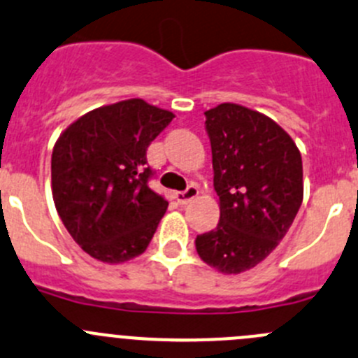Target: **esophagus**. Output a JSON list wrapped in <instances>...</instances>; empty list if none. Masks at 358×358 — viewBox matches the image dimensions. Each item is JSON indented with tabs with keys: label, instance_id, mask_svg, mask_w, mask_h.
Returning <instances> with one entry per match:
<instances>
[{
	"label": "esophagus",
	"instance_id": "34e87169",
	"mask_svg": "<svg viewBox=\"0 0 358 358\" xmlns=\"http://www.w3.org/2000/svg\"><path fill=\"white\" fill-rule=\"evenodd\" d=\"M197 196H199V189H197L196 185H189L187 187V190L176 194V199H178L180 204H187V203H190L192 199H196Z\"/></svg>",
	"mask_w": 358,
	"mask_h": 358
}]
</instances>
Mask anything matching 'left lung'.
Listing matches in <instances>:
<instances>
[{"label": "left lung", "instance_id": "obj_1", "mask_svg": "<svg viewBox=\"0 0 358 358\" xmlns=\"http://www.w3.org/2000/svg\"><path fill=\"white\" fill-rule=\"evenodd\" d=\"M204 115L220 220L197 236L196 250L218 273L239 275L262 262L292 225L303 203V159L264 113L222 103Z\"/></svg>", "mask_w": 358, "mask_h": 358}]
</instances>
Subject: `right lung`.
<instances>
[{"instance_id":"obj_1","label":"right lung","mask_w":358,"mask_h":358,"mask_svg":"<svg viewBox=\"0 0 358 358\" xmlns=\"http://www.w3.org/2000/svg\"><path fill=\"white\" fill-rule=\"evenodd\" d=\"M175 113L126 99L69 124L52 150V197L80 248L106 264L147 250L168 201L148 187L147 148Z\"/></svg>"}]
</instances>
